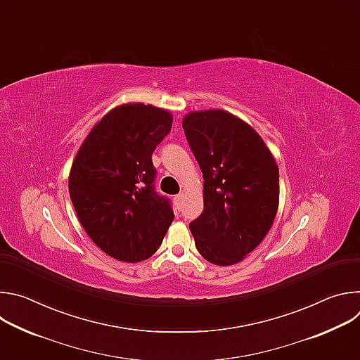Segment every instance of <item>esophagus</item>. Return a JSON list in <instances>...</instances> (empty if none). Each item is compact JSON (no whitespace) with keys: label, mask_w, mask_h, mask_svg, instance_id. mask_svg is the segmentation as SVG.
<instances>
[{"label":"esophagus","mask_w":360,"mask_h":360,"mask_svg":"<svg viewBox=\"0 0 360 360\" xmlns=\"http://www.w3.org/2000/svg\"><path fill=\"white\" fill-rule=\"evenodd\" d=\"M182 199H184L182 193H179V195H176V196L174 198V203H175L176 210H181V208H182Z\"/></svg>","instance_id":"1"}]
</instances>
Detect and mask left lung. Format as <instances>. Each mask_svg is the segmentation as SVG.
I'll use <instances>...</instances> for the list:
<instances>
[{
	"label": "left lung",
	"instance_id": "left-lung-1",
	"mask_svg": "<svg viewBox=\"0 0 360 360\" xmlns=\"http://www.w3.org/2000/svg\"><path fill=\"white\" fill-rule=\"evenodd\" d=\"M182 127L203 176V212L189 224L205 259L240 262L269 232L279 205V169L264 139L222 111L188 114Z\"/></svg>",
	"mask_w": 360,
	"mask_h": 360
}]
</instances>
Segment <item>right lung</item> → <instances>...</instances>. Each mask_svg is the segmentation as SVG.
<instances>
[{
    "label": "right lung",
    "instance_id": "add662e5",
    "mask_svg": "<svg viewBox=\"0 0 360 360\" xmlns=\"http://www.w3.org/2000/svg\"><path fill=\"white\" fill-rule=\"evenodd\" d=\"M168 111L125 104L102 118L81 145L70 196L94 243L122 262L157 252L174 221L171 200L155 191L152 153L171 132Z\"/></svg>",
    "mask_w": 360,
    "mask_h": 360
}]
</instances>
